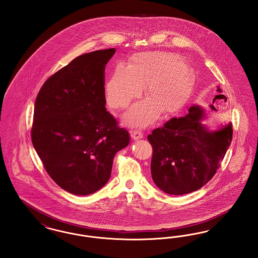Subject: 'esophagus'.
I'll use <instances>...</instances> for the list:
<instances>
[{"label":"esophagus","instance_id":"esophagus-1","mask_svg":"<svg viewBox=\"0 0 258 258\" xmlns=\"http://www.w3.org/2000/svg\"><path fill=\"white\" fill-rule=\"evenodd\" d=\"M131 134H132V137H133L135 140H138V139H140V138L143 137L142 132L139 131V130H135L134 132H132Z\"/></svg>","mask_w":258,"mask_h":258}]
</instances>
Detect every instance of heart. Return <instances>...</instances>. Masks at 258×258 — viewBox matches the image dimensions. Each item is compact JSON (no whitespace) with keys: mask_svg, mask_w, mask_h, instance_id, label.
<instances>
[{"mask_svg":"<svg viewBox=\"0 0 258 258\" xmlns=\"http://www.w3.org/2000/svg\"><path fill=\"white\" fill-rule=\"evenodd\" d=\"M182 59L167 52L135 54L128 67L117 64L105 85V96L112 108H125L146 86L149 99L135 104L124 115L127 123L146 125L158 116L172 114L184 105L189 90V77Z\"/></svg>","mask_w":258,"mask_h":258,"instance_id":"1","label":"heart"}]
</instances>
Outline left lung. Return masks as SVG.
<instances>
[{
    "label": "left lung",
    "instance_id": "8db88e82",
    "mask_svg": "<svg viewBox=\"0 0 258 258\" xmlns=\"http://www.w3.org/2000/svg\"><path fill=\"white\" fill-rule=\"evenodd\" d=\"M204 111L191 106L184 117L168 120L148 135L153 148L152 178L168 195L192 192L207 184L221 166L232 141V124L209 132Z\"/></svg>",
    "mask_w": 258,
    "mask_h": 258
}]
</instances>
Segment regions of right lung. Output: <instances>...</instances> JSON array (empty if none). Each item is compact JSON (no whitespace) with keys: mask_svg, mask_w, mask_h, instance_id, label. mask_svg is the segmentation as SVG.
<instances>
[{"mask_svg":"<svg viewBox=\"0 0 258 258\" xmlns=\"http://www.w3.org/2000/svg\"><path fill=\"white\" fill-rule=\"evenodd\" d=\"M116 49L78 56L40 88L31 130L33 145L51 179L76 196L96 192L110 178L128 133L105 108V66Z\"/></svg>","mask_w":258,"mask_h":258,"instance_id":"add662e5","label":"right lung"}]
</instances>
